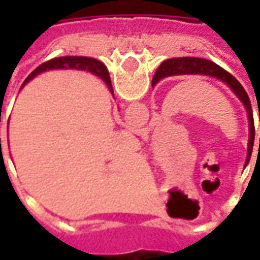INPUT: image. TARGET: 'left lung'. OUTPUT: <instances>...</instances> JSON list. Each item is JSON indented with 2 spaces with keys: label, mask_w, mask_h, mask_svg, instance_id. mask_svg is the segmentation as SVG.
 <instances>
[{
  "label": "left lung",
  "mask_w": 260,
  "mask_h": 260,
  "mask_svg": "<svg viewBox=\"0 0 260 260\" xmlns=\"http://www.w3.org/2000/svg\"><path fill=\"white\" fill-rule=\"evenodd\" d=\"M182 74L207 75V76H213V78L223 80L224 83L234 91L235 96L240 99L242 104L245 106L246 111H248V118H249V143H248V157H246V163H248L249 158H251L252 146H253L255 126H253V114H252L251 102H249V97L246 94L245 89L225 69L218 67L217 64H214L213 61H209V59L205 58H198V57H180V58H170L163 61L161 65L157 68V71H156L154 76H153L152 85H156L158 80L163 79V78H167V76Z\"/></svg>",
  "instance_id": "1"
}]
</instances>
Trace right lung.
<instances>
[{"label": "right lung", "mask_w": 260, "mask_h": 260, "mask_svg": "<svg viewBox=\"0 0 260 260\" xmlns=\"http://www.w3.org/2000/svg\"><path fill=\"white\" fill-rule=\"evenodd\" d=\"M59 68H75V69H87L90 71L91 74H96L97 76H100L106 85L108 86V89L113 91V86H111V79H110V75H108L107 68L104 67L103 62L97 61L94 58H87V57H61V58H54L50 59L47 62L42 64L39 68H36L33 72H31L27 78L23 82L22 87L31 80L35 76H37L39 74H42L44 71H48V69H59Z\"/></svg>", "instance_id": "right-lung-1"}]
</instances>
